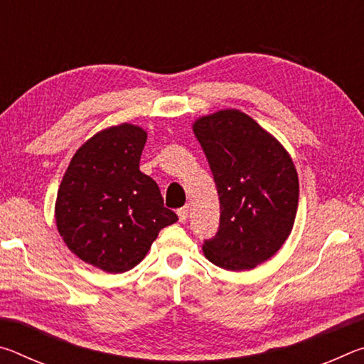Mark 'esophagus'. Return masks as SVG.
<instances>
[{"instance_id": "34e87169", "label": "esophagus", "mask_w": 364, "mask_h": 364, "mask_svg": "<svg viewBox=\"0 0 364 364\" xmlns=\"http://www.w3.org/2000/svg\"><path fill=\"white\" fill-rule=\"evenodd\" d=\"M188 213H189V207H181V208H178V212H176V215H178V220H180L181 223H184V221L188 220Z\"/></svg>"}]
</instances>
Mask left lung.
Returning <instances> with one entry per match:
<instances>
[{
    "instance_id": "1",
    "label": "left lung",
    "mask_w": 364,
    "mask_h": 364,
    "mask_svg": "<svg viewBox=\"0 0 364 364\" xmlns=\"http://www.w3.org/2000/svg\"><path fill=\"white\" fill-rule=\"evenodd\" d=\"M193 132L220 197V228L202 245L204 255L228 271L255 268L292 231L299 207L292 159L273 134L237 109L199 117Z\"/></svg>"
}]
</instances>
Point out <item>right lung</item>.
Listing matches in <instances>:
<instances>
[{
	"label": "right lung",
	"mask_w": 364,
	"mask_h": 364,
	"mask_svg": "<svg viewBox=\"0 0 364 364\" xmlns=\"http://www.w3.org/2000/svg\"><path fill=\"white\" fill-rule=\"evenodd\" d=\"M147 133L120 123L97 132L73 154L58 189L54 218L73 254L106 273L143 260L176 213L164 207L157 183L139 170Z\"/></svg>",
	"instance_id": "right-lung-1"
}]
</instances>
